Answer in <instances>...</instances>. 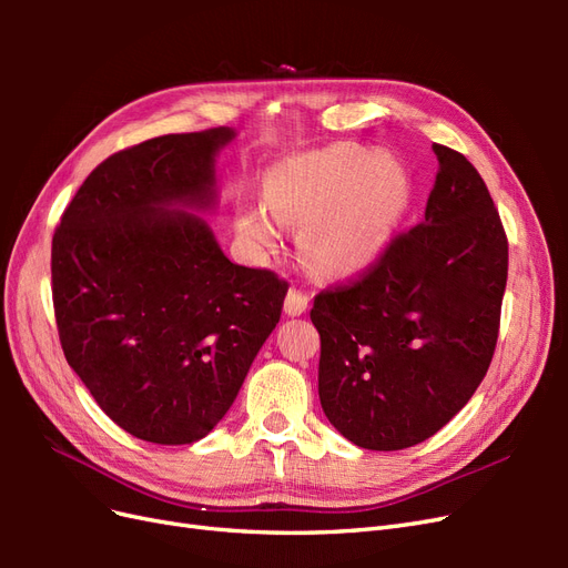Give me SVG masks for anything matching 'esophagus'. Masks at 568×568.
I'll list each match as a JSON object with an SVG mask.
<instances>
[{"mask_svg": "<svg viewBox=\"0 0 568 568\" xmlns=\"http://www.w3.org/2000/svg\"><path fill=\"white\" fill-rule=\"evenodd\" d=\"M307 303H311V296L303 294L301 288H288L286 301H284V313L291 317L303 315L307 311Z\"/></svg>", "mask_w": 568, "mask_h": 568, "instance_id": "1", "label": "esophagus"}]
</instances>
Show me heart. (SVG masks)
Masks as SVG:
<instances>
[{"instance_id":"heart-1","label":"heart","mask_w":568,"mask_h":568,"mask_svg":"<svg viewBox=\"0 0 568 568\" xmlns=\"http://www.w3.org/2000/svg\"><path fill=\"white\" fill-rule=\"evenodd\" d=\"M270 212L239 203L236 227L251 244L272 248L280 239L273 219L303 225L305 263L329 274L367 267L384 253L407 201L398 163L359 146H329L274 163L263 180ZM275 216L272 219L271 215Z\"/></svg>"}]
</instances>
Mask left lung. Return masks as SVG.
I'll return each instance as SVG.
<instances>
[{"label": "left lung", "mask_w": 568, "mask_h": 568, "mask_svg": "<svg viewBox=\"0 0 568 568\" xmlns=\"http://www.w3.org/2000/svg\"><path fill=\"white\" fill-rule=\"evenodd\" d=\"M424 222L363 277L315 296L320 403L367 450L412 448L469 403L490 367L507 236L476 168L443 144Z\"/></svg>", "instance_id": "obj_1"}]
</instances>
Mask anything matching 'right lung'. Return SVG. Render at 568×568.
I'll list each match as a JSON object with an SVG mask.
<instances>
[{"label": "right lung", "mask_w": 568, "mask_h": 568, "mask_svg": "<svg viewBox=\"0 0 568 568\" xmlns=\"http://www.w3.org/2000/svg\"><path fill=\"white\" fill-rule=\"evenodd\" d=\"M232 128L163 134L97 165L51 242L68 365L128 434L201 440L227 415L288 284L234 265L201 215Z\"/></svg>", "instance_id": "1"}]
</instances>
